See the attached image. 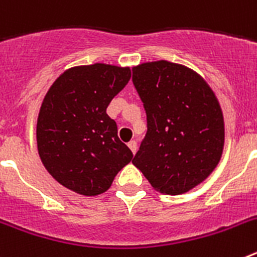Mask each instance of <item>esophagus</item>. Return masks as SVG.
<instances>
[{
  "label": "esophagus",
  "mask_w": 257,
  "mask_h": 257,
  "mask_svg": "<svg viewBox=\"0 0 257 257\" xmlns=\"http://www.w3.org/2000/svg\"><path fill=\"white\" fill-rule=\"evenodd\" d=\"M127 145H128V148L131 149V152H133V153L135 154L136 151H138V144H136L135 140H131V142L128 143V144H127Z\"/></svg>",
  "instance_id": "obj_1"
}]
</instances>
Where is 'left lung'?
<instances>
[{
  "mask_svg": "<svg viewBox=\"0 0 257 257\" xmlns=\"http://www.w3.org/2000/svg\"><path fill=\"white\" fill-rule=\"evenodd\" d=\"M148 133L133 163L162 194H183L205 181L220 162L224 117L205 79L167 60L133 68Z\"/></svg>",
  "mask_w": 257,
  "mask_h": 257,
  "instance_id": "1",
  "label": "left lung"
}]
</instances>
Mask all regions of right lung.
I'll return each instance as SVG.
<instances>
[{"label": "right lung", "mask_w": 257, "mask_h": 257, "mask_svg": "<svg viewBox=\"0 0 257 257\" xmlns=\"http://www.w3.org/2000/svg\"><path fill=\"white\" fill-rule=\"evenodd\" d=\"M130 67L95 63L67 69L49 88L37 119L40 158L52 178L81 196H99L133 160L106 114Z\"/></svg>", "instance_id": "obj_1"}]
</instances>
